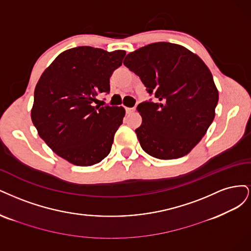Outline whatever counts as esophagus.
I'll use <instances>...</instances> for the list:
<instances>
[{
	"label": "esophagus",
	"mask_w": 251,
	"mask_h": 251,
	"mask_svg": "<svg viewBox=\"0 0 251 251\" xmlns=\"http://www.w3.org/2000/svg\"><path fill=\"white\" fill-rule=\"evenodd\" d=\"M134 111H135L134 107H126V112H127V114H133Z\"/></svg>",
	"instance_id": "34e87169"
}]
</instances>
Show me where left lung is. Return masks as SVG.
Here are the masks:
<instances>
[{"label": "left lung", "mask_w": 251, "mask_h": 251, "mask_svg": "<svg viewBox=\"0 0 251 251\" xmlns=\"http://www.w3.org/2000/svg\"><path fill=\"white\" fill-rule=\"evenodd\" d=\"M124 64L158 100L137 105L143 122L135 132L143 150L159 159L187 155L215 118L219 93L211 71L187 48L165 42L129 53Z\"/></svg>", "instance_id": "left-lung-1"}]
</instances>
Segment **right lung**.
<instances>
[{
  "mask_svg": "<svg viewBox=\"0 0 251 251\" xmlns=\"http://www.w3.org/2000/svg\"><path fill=\"white\" fill-rule=\"evenodd\" d=\"M125 55L124 50L72 48L60 53L40 76L32 122L48 146L69 163L93 166L109 154L125 109L96 105V97L109 93V78Z\"/></svg>",
  "mask_w": 251,
  "mask_h": 251,
  "instance_id": "add662e5",
  "label": "right lung"
}]
</instances>
